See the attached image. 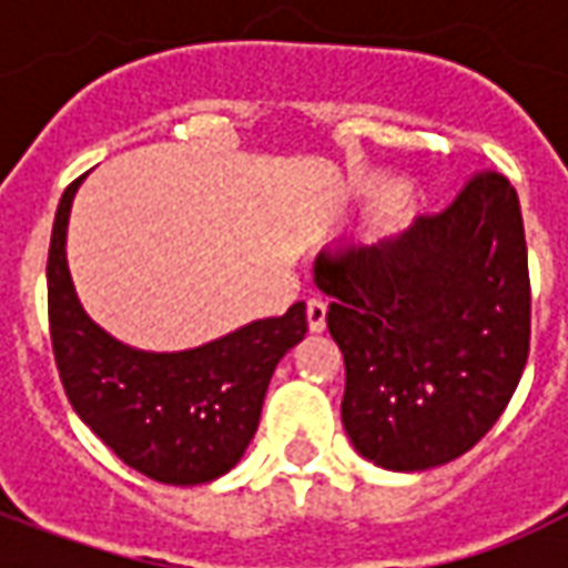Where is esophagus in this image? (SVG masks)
<instances>
[{"label": "esophagus", "mask_w": 568, "mask_h": 568, "mask_svg": "<svg viewBox=\"0 0 568 568\" xmlns=\"http://www.w3.org/2000/svg\"><path fill=\"white\" fill-rule=\"evenodd\" d=\"M325 301L322 297H310L307 301V325L310 332H322L325 328Z\"/></svg>", "instance_id": "34e87169"}]
</instances>
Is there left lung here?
Wrapping results in <instances>:
<instances>
[{
    "instance_id": "left-lung-1",
    "label": "left lung",
    "mask_w": 568,
    "mask_h": 568,
    "mask_svg": "<svg viewBox=\"0 0 568 568\" xmlns=\"http://www.w3.org/2000/svg\"><path fill=\"white\" fill-rule=\"evenodd\" d=\"M316 285L346 365L341 417L358 456L428 471L475 447L511 402L529 356L520 200L475 175L440 215L377 243L322 248Z\"/></svg>"
}]
</instances>
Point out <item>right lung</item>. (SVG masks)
Segmentation results:
<instances>
[{
    "instance_id": "1",
    "label": "right lung",
    "mask_w": 568,
    "mask_h": 568,
    "mask_svg": "<svg viewBox=\"0 0 568 568\" xmlns=\"http://www.w3.org/2000/svg\"><path fill=\"white\" fill-rule=\"evenodd\" d=\"M81 182L60 197L48 252L51 344L69 405L140 475L173 487L210 484L255 438L273 371L307 334V304L175 353L118 341L84 313L69 276V212Z\"/></svg>"
}]
</instances>
